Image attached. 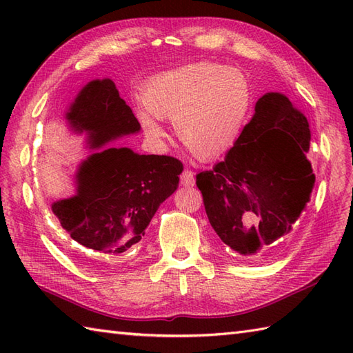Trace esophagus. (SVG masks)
Segmentation results:
<instances>
[{
	"instance_id": "obj_1",
	"label": "esophagus",
	"mask_w": 353,
	"mask_h": 353,
	"mask_svg": "<svg viewBox=\"0 0 353 353\" xmlns=\"http://www.w3.org/2000/svg\"><path fill=\"white\" fill-rule=\"evenodd\" d=\"M181 182L183 186H194L196 183V179H194V172L190 170H185L181 176Z\"/></svg>"
}]
</instances>
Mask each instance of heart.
<instances>
[{
  "mask_svg": "<svg viewBox=\"0 0 353 353\" xmlns=\"http://www.w3.org/2000/svg\"><path fill=\"white\" fill-rule=\"evenodd\" d=\"M138 121L150 139L163 137L159 118L201 159L234 147L249 119L252 89L243 72L215 63H192L157 74L144 88Z\"/></svg>",
  "mask_w": 353,
  "mask_h": 353,
  "instance_id": "heart-1",
  "label": "heart"
}]
</instances>
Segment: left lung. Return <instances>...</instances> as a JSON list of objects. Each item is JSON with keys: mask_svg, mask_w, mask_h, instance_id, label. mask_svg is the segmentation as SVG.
I'll use <instances>...</instances> for the list:
<instances>
[{"mask_svg": "<svg viewBox=\"0 0 353 353\" xmlns=\"http://www.w3.org/2000/svg\"><path fill=\"white\" fill-rule=\"evenodd\" d=\"M310 141L308 119L287 95L267 92L256 101L224 161L196 176L208 220L224 244L249 256L288 234L316 181Z\"/></svg>", "mask_w": 353, "mask_h": 353, "instance_id": "obj_1", "label": "left lung"}]
</instances>
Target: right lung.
<instances>
[{"mask_svg": "<svg viewBox=\"0 0 353 353\" xmlns=\"http://www.w3.org/2000/svg\"><path fill=\"white\" fill-rule=\"evenodd\" d=\"M65 119L71 133L85 134L91 152L74 174V196L56 200L51 211L89 261L119 256L144 238L157 209L177 190L183 167L171 156L109 145L141 130L110 79L88 81Z\"/></svg>", "mask_w": 353, "mask_h": 353, "instance_id": "right-lung-1", "label": "right lung"}]
</instances>
